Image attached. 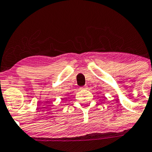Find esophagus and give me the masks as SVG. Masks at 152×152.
<instances>
[{
    "label": "esophagus",
    "mask_w": 152,
    "mask_h": 152,
    "mask_svg": "<svg viewBox=\"0 0 152 152\" xmlns=\"http://www.w3.org/2000/svg\"><path fill=\"white\" fill-rule=\"evenodd\" d=\"M87 86H83V87H81L80 88V89L81 90H83V89H86L87 88Z\"/></svg>",
    "instance_id": "1"
}]
</instances>
